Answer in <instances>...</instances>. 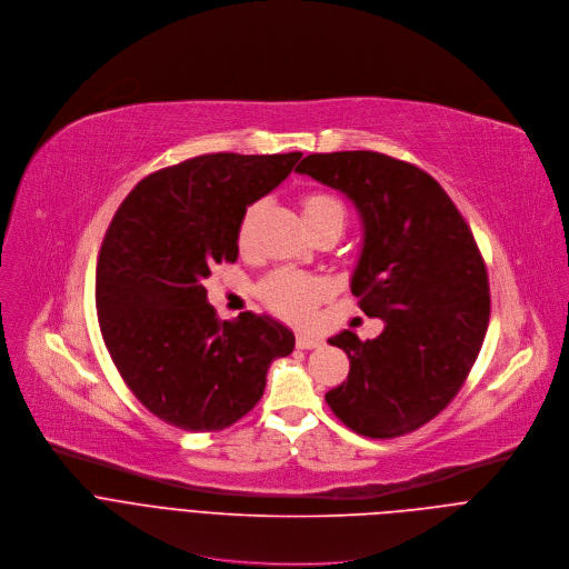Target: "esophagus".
<instances>
[{"instance_id": "34e87169", "label": "esophagus", "mask_w": 569, "mask_h": 569, "mask_svg": "<svg viewBox=\"0 0 569 569\" xmlns=\"http://www.w3.org/2000/svg\"><path fill=\"white\" fill-rule=\"evenodd\" d=\"M296 346H298V350H316V348L322 346V340L318 336H311V333H298Z\"/></svg>"}]
</instances>
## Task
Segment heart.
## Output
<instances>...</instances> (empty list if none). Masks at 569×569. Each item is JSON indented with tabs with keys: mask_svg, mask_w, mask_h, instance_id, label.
Listing matches in <instances>:
<instances>
[{
	"mask_svg": "<svg viewBox=\"0 0 569 569\" xmlns=\"http://www.w3.org/2000/svg\"><path fill=\"white\" fill-rule=\"evenodd\" d=\"M260 210H262V203L256 201L242 212V219L238 226L240 251H247L251 247V238H253V229H256ZM300 214H302L307 231H311V229H316V226L327 223V221L343 223V219H346L343 206H340V201L333 194H327V192H307L300 199ZM258 293H260L262 302L278 316L293 320V322H305L311 316L313 307L322 298V284L318 280L296 273V271H276L267 280H262V284L258 287Z\"/></svg>",
	"mask_w": 569,
	"mask_h": 569,
	"instance_id": "heart-1",
	"label": "heart"
}]
</instances>
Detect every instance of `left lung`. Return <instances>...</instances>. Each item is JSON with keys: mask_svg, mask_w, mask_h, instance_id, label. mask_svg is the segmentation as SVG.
<instances>
[{"mask_svg": "<svg viewBox=\"0 0 569 569\" xmlns=\"http://www.w3.org/2000/svg\"><path fill=\"white\" fill-rule=\"evenodd\" d=\"M296 170L357 206L363 249L350 287L386 322L372 340L329 338L350 375L325 401L359 435L412 432L460 392L485 343L489 278L469 223L428 172L381 152L309 154Z\"/></svg>", "mask_w": 569, "mask_h": 569, "instance_id": "1", "label": "left lung"}]
</instances>
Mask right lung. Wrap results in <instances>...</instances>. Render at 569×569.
Listing matches in <instances>:
<instances>
[{
    "label": "right lung",
    "instance_id": "obj_1",
    "mask_svg": "<svg viewBox=\"0 0 569 569\" xmlns=\"http://www.w3.org/2000/svg\"><path fill=\"white\" fill-rule=\"evenodd\" d=\"M302 152L203 154L163 168L126 197L104 233L96 309L107 352L159 419L212 432L262 399L293 331L251 311L219 320L203 280L238 260L247 206L280 186Z\"/></svg>",
    "mask_w": 569,
    "mask_h": 569
}]
</instances>
